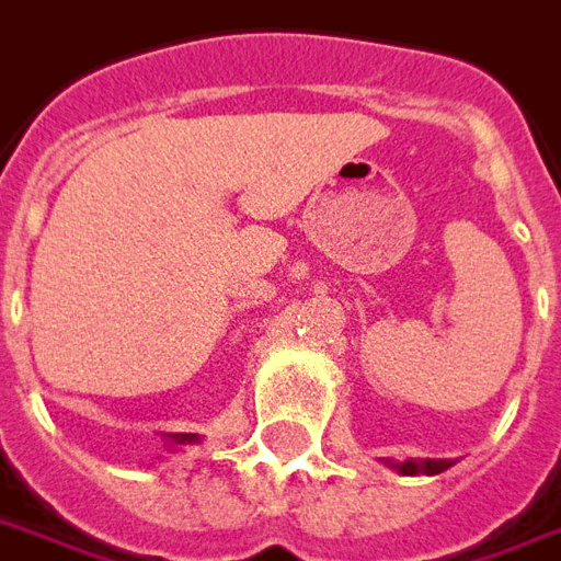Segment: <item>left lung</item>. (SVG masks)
Returning a JSON list of instances; mask_svg holds the SVG:
<instances>
[{"label": "left lung", "mask_w": 561, "mask_h": 561, "mask_svg": "<svg viewBox=\"0 0 561 561\" xmlns=\"http://www.w3.org/2000/svg\"><path fill=\"white\" fill-rule=\"evenodd\" d=\"M386 463L403 472V476H438V472L453 467V461H446V458H423V461H403V463L386 461Z\"/></svg>", "instance_id": "obj_1"}]
</instances>
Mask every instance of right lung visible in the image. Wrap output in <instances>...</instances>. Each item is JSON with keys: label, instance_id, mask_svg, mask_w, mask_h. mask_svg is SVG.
Returning <instances> with one entry per match:
<instances>
[{"label": "right lung", "instance_id": "right-lung-1", "mask_svg": "<svg viewBox=\"0 0 561 561\" xmlns=\"http://www.w3.org/2000/svg\"><path fill=\"white\" fill-rule=\"evenodd\" d=\"M172 440L175 444H193V440H198L195 435H190V432H181V435H172Z\"/></svg>", "mask_w": 561, "mask_h": 561}]
</instances>
